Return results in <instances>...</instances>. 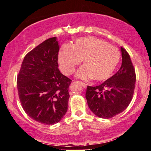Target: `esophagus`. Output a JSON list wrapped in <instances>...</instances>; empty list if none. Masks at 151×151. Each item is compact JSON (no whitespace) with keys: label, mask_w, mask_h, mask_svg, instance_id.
<instances>
[{"label":"esophagus","mask_w":151,"mask_h":151,"mask_svg":"<svg viewBox=\"0 0 151 151\" xmlns=\"http://www.w3.org/2000/svg\"><path fill=\"white\" fill-rule=\"evenodd\" d=\"M80 83L82 85V86L84 88H87V84H86V83H85L81 82V81H80Z\"/></svg>","instance_id":"obj_1"}]
</instances>
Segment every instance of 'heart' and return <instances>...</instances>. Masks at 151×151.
I'll return each mask as SVG.
<instances>
[{"instance_id":"heart-1","label":"heart","mask_w":151,"mask_h":151,"mask_svg":"<svg viewBox=\"0 0 151 151\" xmlns=\"http://www.w3.org/2000/svg\"><path fill=\"white\" fill-rule=\"evenodd\" d=\"M120 59V52L117 48L103 40L90 37L80 38L73 46L63 45L58 61L61 71L70 75L83 59L84 65L76 72V77L103 81L112 75Z\"/></svg>"}]
</instances>
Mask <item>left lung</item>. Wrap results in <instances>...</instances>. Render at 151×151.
Returning a JSON list of instances; mask_svg holds the SVG:
<instances>
[{
    "mask_svg": "<svg viewBox=\"0 0 151 151\" xmlns=\"http://www.w3.org/2000/svg\"><path fill=\"white\" fill-rule=\"evenodd\" d=\"M120 49L122 62L120 70L99 86L87 88L88 107L99 118L108 119L118 115L132 100L136 75L129 53L122 47Z\"/></svg>",
    "mask_w": 151,
    "mask_h": 151,
    "instance_id": "1",
    "label": "left lung"
}]
</instances>
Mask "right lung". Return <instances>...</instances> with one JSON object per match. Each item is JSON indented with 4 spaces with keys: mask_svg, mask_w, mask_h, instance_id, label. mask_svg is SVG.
Here are the masks:
<instances>
[{
    "mask_svg": "<svg viewBox=\"0 0 151 151\" xmlns=\"http://www.w3.org/2000/svg\"><path fill=\"white\" fill-rule=\"evenodd\" d=\"M59 50L56 37L45 40L26 55L17 78L23 109L44 124L59 122L68 110L72 81L58 68Z\"/></svg>",
    "mask_w": 151,
    "mask_h": 151,
    "instance_id": "obj_1",
    "label": "right lung"
}]
</instances>
